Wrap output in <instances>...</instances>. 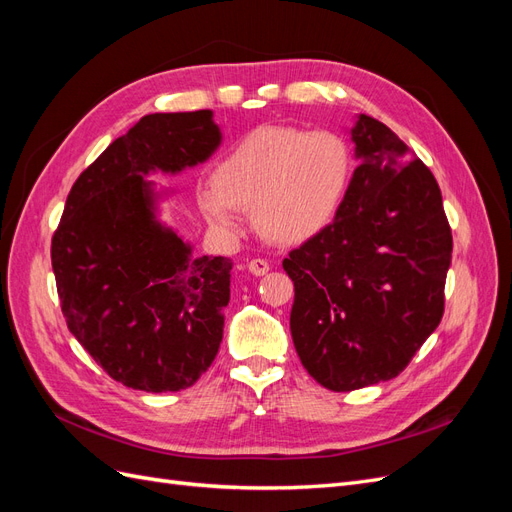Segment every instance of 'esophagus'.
Wrapping results in <instances>:
<instances>
[{
  "mask_svg": "<svg viewBox=\"0 0 512 512\" xmlns=\"http://www.w3.org/2000/svg\"><path fill=\"white\" fill-rule=\"evenodd\" d=\"M247 269H250V273L254 275H265L269 273V262L265 258H252L250 262H247Z\"/></svg>",
  "mask_w": 512,
  "mask_h": 512,
  "instance_id": "34e87169",
  "label": "esophagus"
}]
</instances>
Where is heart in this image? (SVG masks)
Wrapping results in <instances>:
<instances>
[{
    "label": "heart",
    "mask_w": 512,
    "mask_h": 512,
    "mask_svg": "<svg viewBox=\"0 0 512 512\" xmlns=\"http://www.w3.org/2000/svg\"><path fill=\"white\" fill-rule=\"evenodd\" d=\"M352 151L331 130L265 126L245 134L211 173L200 211L220 232H235L239 209L275 243H303L327 228L342 207Z\"/></svg>",
    "instance_id": "obj_1"
}]
</instances>
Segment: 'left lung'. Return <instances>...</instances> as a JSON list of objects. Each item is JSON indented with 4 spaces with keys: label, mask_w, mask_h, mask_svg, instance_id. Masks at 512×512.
<instances>
[{
    "label": "left lung",
    "mask_w": 512,
    "mask_h": 512,
    "mask_svg": "<svg viewBox=\"0 0 512 512\" xmlns=\"http://www.w3.org/2000/svg\"><path fill=\"white\" fill-rule=\"evenodd\" d=\"M361 164L335 220L284 258L290 333L307 374L329 391L399 376L436 331L453 235L431 170L382 121L359 115Z\"/></svg>",
    "instance_id": "1"
}]
</instances>
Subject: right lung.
<instances>
[{"instance_id":"add662e5","label":"right lung","mask_w":512,"mask_h":512,"mask_svg":"<svg viewBox=\"0 0 512 512\" xmlns=\"http://www.w3.org/2000/svg\"><path fill=\"white\" fill-rule=\"evenodd\" d=\"M211 117L145 115L74 181L51 241L70 333L136 391L188 389L220 350L232 260L192 258V247L153 218L143 179L205 162L222 138Z\"/></svg>"}]
</instances>
